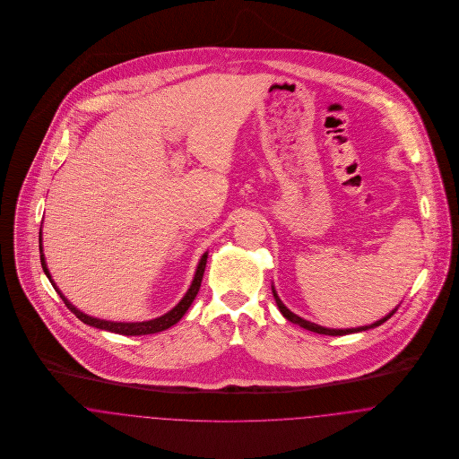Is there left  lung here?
<instances>
[{
	"label": "left lung",
	"instance_id": "8db88e82",
	"mask_svg": "<svg viewBox=\"0 0 459 459\" xmlns=\"http://www.w3.org/2000/svg\"><path fill=\"white\" fill-rule=\"evenodd\" d=\"M272 292H273V298H275V303L279 306V309H281V313L284 315L285 318L289 320V322H292V324H296V325H299V327L306 328V330H311V332H316V333H325V335H346V333H354V332H363V330H368V328L378 327V325H382L384 322H387L391 316H393L394 313H395V309H393L387 316H384L382 320H378V322H375V324H371V325H365V327H358V328H325L320 327V325H316V324H311V322H307V320H303L301 316H298V315H294L290 309H287L285 307L284 303L279 299V296H277V292H275V289H273V285H272Z\"/></svg>",
	"mask_w": 459,
	"mask_h": 459
}]
</instances>
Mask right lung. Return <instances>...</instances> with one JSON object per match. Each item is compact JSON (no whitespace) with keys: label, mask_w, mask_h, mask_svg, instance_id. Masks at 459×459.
<instances>
[{"label":"right lung","mask_w":459,"mask_h":459,"mask_svg":"<svg viewBox=\"0 0 459 459\" xmlns=\"http://www.w3.org/2000/svg\"><path fill=\"white\" fill-rule=\"evenodd\" d=\"M41 242V239H39ZM39 251H41V266H43L44 273L46 277L51 281V275H49V270L46 266V260H44L43 246H39ZM206 258H208V253H204L199 260V264L196 268V275L193 279V284L189 287V290L186 292V296L180 299V303L172 307L169 313H165L163 316H158L154 320H148V322H134V324H124V322H108V320H100V318H92L86 313L79 311L75 306H72V303L66 299L65 296L58 290V287L55 285V282L51 281L53 287L56 289V292L60 294V298L64 299L66 307L84 324H88L91 327L101 328V330H108V332H115V333H122V335H148V333H156V332H161V330H167V328L175 325L182 316L184 313L189 309V306L193 305L195 298H196L197 290L201 287V281H203V273H204V268H206Z\"/></svg>","instance_id":"1"}]
</instances>
